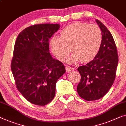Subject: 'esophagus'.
I'll use <instances>...</instances> for the list:
<instances>
[{
	"mask_svg": "<svg viewBox=\"0 0 126 126\" xmlns=\"http://www.w3.org/2000/svg\"><path fill=\"white\" fill-rule=\"evenodd\" d=\"M65 70H66L67 72H70V71H71L73 70L74 68H71V67L70 66H66L65 67Z\"/></svg>",
	"mask_w": 126,
	"mask_h": 126,
	"instance_id": "esophagus-1",
	"label": "esophagus"
}]
</instances>
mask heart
<instances>
[{"label":"heart","mask_w":126,"mask_h":126,"mask_svg":"<svg viewBox=\"0 0 126 126\" xmlns=\"http://www.w3.org/2000/svg\"><path fill=\"white\" fill-rule=\"evenodd\" d=\"M103 41L102 31L96 24L76 22L64 27L61 36L54 35L49 42L55 57L64 61L71 51L74 52L67 62L80 61L87 62L93 60L100 50Z\"/></svg>","instance_id":"b5f03b06"}]
</instances>
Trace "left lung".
Instances as JSON below:
<instances>
[{
  "instance_id": "left-lung-1",
  "label": "left lung",
  "mask_w": 126,
  "mask_h": 126,
  "mask_svg": "<svg viewBox=\"0 0 126 126\" xmlns=\"http://www.w3.org/2000/svg\"><path fill=\"white\" fill-rule=\"evenodd\" d=\"M102 31L103 41L100 49L93 61L78 68L81 80L77 91L87 101L103 97L115 79L118 56L115 43L110 32L99 20H95Z\"/></svg>"
}]
</instances>
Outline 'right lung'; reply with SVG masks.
<instances>
[{"label": "right lung", "instance_id": "obj_1", "mask_svg": "<svg viewBox=\"0 0 126 126\" xmlns=\"http://www.w3.org/2000/svg\"><path fill=\"white\" fill-rule=\"evenodd\" d=\"M58 24L28 27L16 40L11 71L15 84L31 103L45 106L55 95L56 83L65 72L64 65L52 57L49 39L59 30Z\"/></svg>", "mask_w": 126, "mask_h": 126}]
</instances>
